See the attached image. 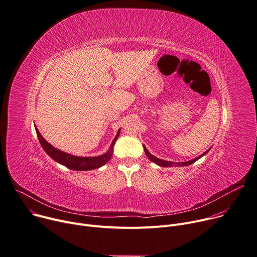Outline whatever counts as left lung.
Returning <instances> with one entry per match:
<instances>
[{"label":"left lung","instance_id":"1","mask_svg":"<svg viewBox=\"0 0 257 257\" xmlns=\"http://www.w3.org/2000/svg\"><path fill=\"white\" fill-rule=\"evenodd\" d=\"M144 151H145V153H146V155H147V157L151 160V161H153V162H155L156 164H158V165H160V166H163V167H170V166H186V165H190V164H192V163H194L195 161H197L199 158H201L203 155H205L209 150H207L206 152H204L203 154H201L200 156H198V157H196L195 159H192V160H190V161H187V162H172V161H164V160H161V159H159V158H157V157H155V156H153L147 149H146V147L144 146Z\"/></svg>","mask_w":257,"mask_h":257}]
</instances>
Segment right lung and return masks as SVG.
Wrapping results in <instances>:
<instances>
[{
  "label": "right lung",
  "instance_id": "add662e5",
  "mask_svg": "<svg viewBox=\"0 0 257 257\" xmlns=\"http://www.w3.org/2000/svg\"><path fill=\"white\" fill-rule=\"evenodd\" d=\"M36 132L39 138L40 143L43 147V149L46 151V153L55 161L59 162L60 164L72 169V170H90V169H96L107 163L113 154V146L115 144V142L119 136V131L114 138L112 144L110 146V149L107 151V153L97 156V157H77L70 154H67L65 152H62L58 149H56L52 145H50L48 142L43 138V136L40 134L38 128L36 127Z\"/></svg>",
  "mask_w": 257,
  "mask_h": 257
}]
</instances>
